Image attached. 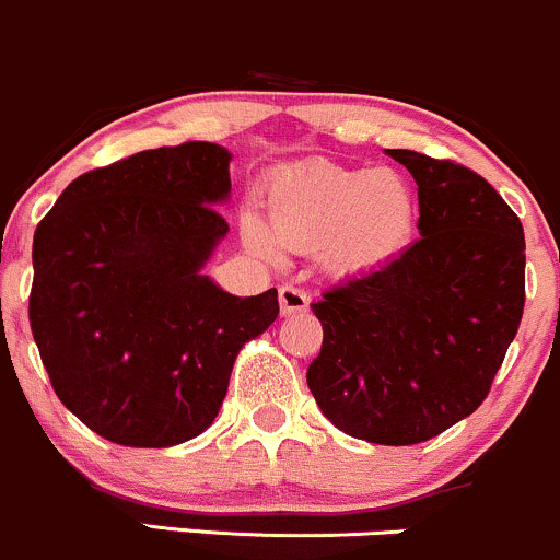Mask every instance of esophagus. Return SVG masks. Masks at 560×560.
<instances>
[{"instance_id":"esophagus-1","label":"esophagus","mask_w":560,"mask_h":560,"mask_svg":"<svg viewBox=\"0 0 560 560\" xmlns=\"http://www.w3.org/2000/svg\"><path fill=\"white\" fill-rule=\"evenodd\" d=\"M306 306H310V296H306V291H302V288L293 285V282H285V285L280 288L282 315H296V312H306Z\"/></svg>"}]
</instances>
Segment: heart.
<instances>
[{
    "mask_svg": "<svg viewBox=\"0 0 560 560\" xmlns=\"http://www.w3.org/2000/svg\"><path fill=\"white\" fill-rule=\"evenodd\" d=\"M267 215L243 219L245 240L267 258L320 250L334 269L360 272L398 256L417 230V195L395 171L310 160L275 173Z\"/></svg>",
    "mask_w": 560,
    "mask_h": 560,
    "instance_id": "1",
    "label": "heart"
}]
</instances>
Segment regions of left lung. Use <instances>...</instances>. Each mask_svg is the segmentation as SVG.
Returning a JSON list of instances; mask_svg holds the SVG:
<instances>
[{
    "instance_id": "1",
    "label": "left lung",
    "mask_w": 560,
    "mask_h": 560,
    "mask_svg": "<svg viewBox=\"0 0 560 560\" xmlns=\"http://www.w3.org/2000/svg\"><path fill=\"white\" fill-rule=\"evenodd\" d=\"M419 186L422 237L398 258L323 293L306 384L339 430L413 446L486 400L526 302L521 219L454 160L389 149Z\"/></svg>"
}]
</instances>
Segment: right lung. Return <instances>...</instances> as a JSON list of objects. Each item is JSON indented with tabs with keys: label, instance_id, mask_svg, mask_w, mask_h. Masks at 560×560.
Masks as SVG:
<instances>
[{
	"label": "right lung",
	"instance_id": "right-lung-1",
	"mask_svg": "<svg viewBox=\"0 0 560 560\" xmlns=\"http://www.w3.org/2000/svg\"><path fill=\"white\" fill-rule=\"evenodd\" d=\"M230 152L186 141L82 173L34 232L28 323L58 400L106 441L165 448L213 424L278 291L200 275L230 232Z\"/></svg>",
	"mask_w": 560,
	"mask_h": 560
}]
</instances>
